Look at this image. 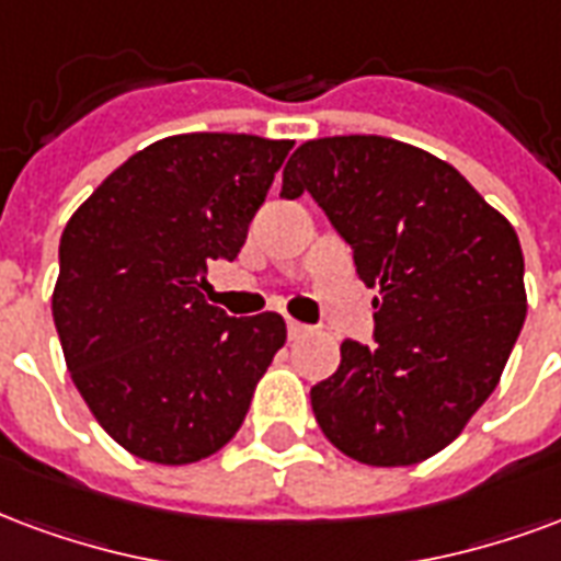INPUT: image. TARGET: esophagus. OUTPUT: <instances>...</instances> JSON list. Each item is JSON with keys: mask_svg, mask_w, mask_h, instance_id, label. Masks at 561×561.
Here are the masks:
<instances>
[{"mask_svg": "<svg viewBox=\"0 0 561 561\" xmlns=\"http://www.w3.org/2000/svg\"><path fill=\"white\" fill-rule=\"evenodd\" d=\"M306 333H309V327H306V323L291 321V318H288V335H291V339H302Z\"/></svg>", "mask_w": 561, "mask_h": 561, "instance_id": "34e87169", "label": "esophagus"}]
</instances>
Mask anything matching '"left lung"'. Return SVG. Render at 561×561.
Returning <instances> with one entry per match:
<instances>
[{
    "instance_id": "1",
    "label": "left lung",
    "mask_w": 561,
    "mask_h": 561,
    "mask_svg": "<svg viewBox=\"0 0 561 561\" xmlns=\"http://www.w3.org/2000/svg\"><path fill=\"white\" fill-rule=\"evenodd\" d=\"M302 193L380 291L375 342L344 339L335 375L312 386L314 419L359 463L431 458L488 401L520 335V240L458 169L386 136L300 145L279 196Z\"/></svg>"
}]
</instances>
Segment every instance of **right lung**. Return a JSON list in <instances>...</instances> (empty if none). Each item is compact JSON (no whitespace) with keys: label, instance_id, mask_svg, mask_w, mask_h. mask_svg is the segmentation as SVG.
<instances>
[{"label":"right lung","instance_id":"add662e5","mask_svg":"<svg viewBox=\"0 0 561 561\" xmlns=\"http://www.w3.org/2000/svg\"><path fill=\"white\" fill-rule=\"evenodd\" d=\"M294 142L184 133L133 153L70 217L53 321L85 404L118 446L193 463L238 434L285 344L282 314L231 318L205 300L234 261Z\"/></svg>","mask_w":561,"mask_h":561}]
</instances>
